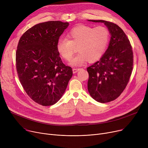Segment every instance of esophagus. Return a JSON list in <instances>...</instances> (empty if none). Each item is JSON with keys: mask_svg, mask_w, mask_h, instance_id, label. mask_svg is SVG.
Listing matches in <instances>:
<instances>
[{"mask_svg": "<svg viewBox=\"0 0 148 148\" xmlns=\"http://www.w3.org/2000/svg\"><path fill=\"white\" fill-rule=\"evenodd\" d=\"M81 68H74L73 69V73H76L77 72H78L79 70H80Z\"/></svg>", "mask_w": 148, "mask_h": 148, "instance_id": "34e87169", "label": "esophagus"}]
</instances>
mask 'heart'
<instances>
[{
    "instance_id": "1",
    "label": "heart",
    "mask_w": 148,
    "mask_h": 148,
    "mask_svg": "<svg viewBox=\"0 0 148 148\" xmlns=\"http://www.w3.org/2000/svg\"><path fill=\"white\" fill-rule=\"evenodd\" d=\"M66 36L59 39L56 49L62 58L69 60L75 51V47H77L79 53L70 62L74 66L81 65L88 60L94 62L99 59L106 51L110 40L109 30L102 26L79 25L70 30Z\"/></svg>"
}]
</instances>
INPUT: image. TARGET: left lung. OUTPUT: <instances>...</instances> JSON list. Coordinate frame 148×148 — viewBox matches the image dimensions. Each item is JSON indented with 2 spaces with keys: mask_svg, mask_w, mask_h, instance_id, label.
Returning a JSON list of instances; mask_svg holds the SVG:
<instances>
[{
  "mask_svg": "<svg viewBox=\"0 0 148 148\" xmlns=\"http://www.w3.org/2000/svg\"><path fill=\"white\" fill-rule=\"evenodd\" d=\"M89 21L104 23L111 34L104 55L87 68L89 94L99 103H108L119 97L127 86L133 71V51L128 37L115 23L101 20Z\"/></svg>",
  "mask_w": 148,
  "mask_h": 148,
  "instance_id": "8db88e82",
  "label": "left lung"
}]
</instances>
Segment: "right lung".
<instances>
[{
	"label": "right lung",
	"mask_w": 148,
	"mask_h": 148,
	"mask_svg": "<svg viewBox=\"0 0 148 148\" xmlns=\"http://www.w3.org/2000/svg\"><path fill=\"white\" fill-rule=\"evenodd\" d=\"M68 22L39 23L23 34L15 62L18 79L27 95L43 106L56 103L73 75L72 68L62 62L56 49Z\"/></svg>",
	"instance_id": "right-lung-1"
}]
</instances>
